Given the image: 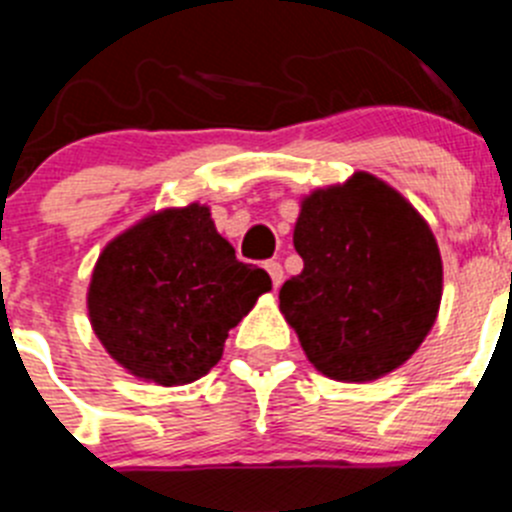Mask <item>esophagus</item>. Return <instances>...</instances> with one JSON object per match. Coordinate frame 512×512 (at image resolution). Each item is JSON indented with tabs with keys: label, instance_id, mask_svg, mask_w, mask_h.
Masks as SVG:
<instances>
[{
	"label": "esophagus",
	"instance_id": "34e87169",
	"mask_svg": "<svg viewBox=\"0 0 512 512\" xmlns=\"http://www.w3.org/2000/svg\"><path fill=\"white\" fill-rule=\"evenodd\" d=\"M266 271H269V277H271V284H274V287H279V284L284 282V269H282V264H279V261H266Z\"/></svg>",
	"mask_w": 512,
	"mask_h": 512
}]
</instances>
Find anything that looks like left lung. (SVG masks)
Instances as JSON below:
<instances>
[{
  "instance_id": "left-lung-1",
  "label": "left lung",
  "mask_w": 512,
  "mask_h": 512,
  "mask_svg": "<svg viewBox=\"0 0 512 512\" xmlns=\"http://www.w3.org/2000/svg\"><path fill=\"white\" fill-rule=\"evenodd\" d=\"M305 266L279 307L312 366L338 382H369L410 359L441 305L436 238L402 194L372 174L312 192L295 225Z\"/></svg>"
}]
</instances>
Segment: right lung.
<instances>
[{
  "label": "right lung",
  "instance_id": "obj_1",
  "mask_svg": "<svg viewBox=\"0 0 512 512\" xmlns=\"http://www.w3.org/2000/svg\"><path fill=\"white\" fill-rule=\"evenodd\" d=\"M269 289L264 269L235 259L210 210L189 205L117 235L94 266L87 302L112 359L171 387L205 377L228 330Z\"/></svg>",
  "mask_w": 512,
  "mask_h": 512
}]
</instances>
